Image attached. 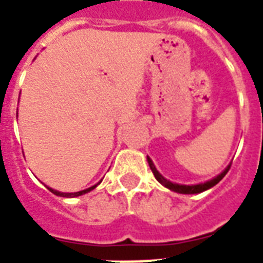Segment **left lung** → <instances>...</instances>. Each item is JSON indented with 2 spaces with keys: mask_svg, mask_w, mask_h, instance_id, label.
<instances>
[{
  "mask_svg": "<svg viewBox=\"0 0 263 263\" xmlns=\"http://www.w3.org/2000/svg\"><path fill=\"white\" fill-rule=\"evenodd\" d=\"M147 162H148V166H150V169H152V172L154 173V177L158 180V183H161L162 185H164V187L169 188V190H172V191L179 192V194H199V192L206 191V190H209V188L214 187L217 183H220L221 180H222V177H224V176L228 173L229 168H231V165H228V166L225 168L224 172H221L220 175L216 176L214 179L209 180V181H206V183L195 184V185H183V184H176V183H172V181H169V180L165 179L164 176L161 175V173L157 171L156 166H154V164H153V161L150 160L148 157H147Z\"/></svg>",
  "mask_w": 263,
  "mask_h": 263,
  "instance_id": "left-lung-1",
  "label": "left lung"
}]
</instances>
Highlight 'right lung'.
I'll list each match as a JSON object with an SVG mask.
<instances>
[{
  "mask_svg": "<svg viewBox=\"0 0 263 263\" xmlns=\"http://www.w3.org/2000/svg\"><path fill=\"white\" fill-rule=\"evenodd\" d=\"M98 184H95V185H92V187L87 188V190H83V191H79V192H60V191H55V190H53V188H50V187H47V188H49V191L53 192V194L57 196H64V198H75V196H80V195H83V194H87V192H90L91 190H94V188L97 187Z\"/></svg>",
  "mask_w": 263,
  "mask_h": 263,
  "instance_id": "add662e5",
  "label": "right lung"
}]
</instances>
